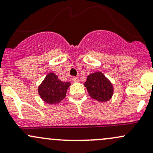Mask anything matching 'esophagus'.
Wrapping results in <instances>:
<instances>
[{
    "label": "esophagus",
    "mask_w": 153,
    "mask_h": 153,
    "mask_svg": "<svg viewBox=\"0 0 153 153\" xmlns=\"http://www.w3.org/2000/svg\"><path fill=\"white\" fill-rule=\"evenodd\" d=\"M73 81L75 82H79V78H78V77H73Z\"/></svg>",
    "instance_id": "obj_1"
}]
</instances>
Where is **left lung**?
Returning <instances> with one entry per match:
<instances>
[{
  "label": "left lung",
  "mask_w": 153,
  "mask_h": 153,
  "mask_svg": "<svg viewBox=\"0 0 153 153\" xmlns=\"http://www.w3.org/2000/svg\"><path fill=\"white\" fill-rule=\"evenodd\" d=\"M84 85L91 97L100 102L109 101L114 94L113 85L101 72L88 75Z\"/></svg>",
  "instance_id": "1"
}]
</instances>
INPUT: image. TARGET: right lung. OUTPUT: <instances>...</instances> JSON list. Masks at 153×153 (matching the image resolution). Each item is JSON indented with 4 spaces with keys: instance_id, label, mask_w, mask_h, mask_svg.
Segmentation results:
<instances>
[{
    "instance_id": "add662e5",
    "label": "right lung",
    "mask_w": 153,
    "mask_h": 153,
    "mask_svg": "<svg viewBox=\"0 0 153 153\" xmlns=\"http://www.w3.org/2000/svg\"><path fill=\"white\" fill-rule=\"evenodd\" d=\"M70 85V82L61 81L57 75L50 73L39 85L38 93L45 103L56 104L65 99Z\"/></svg>"
}]
</instances>
